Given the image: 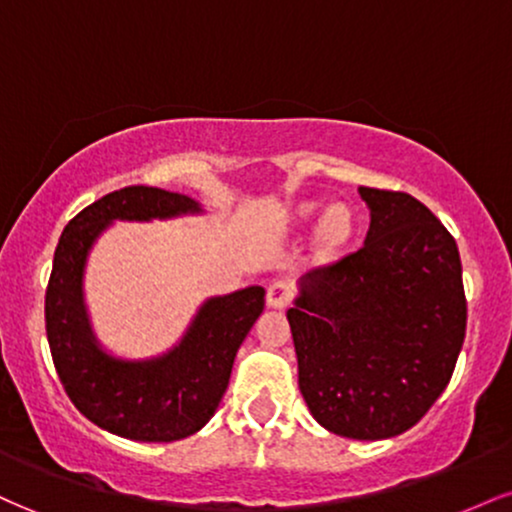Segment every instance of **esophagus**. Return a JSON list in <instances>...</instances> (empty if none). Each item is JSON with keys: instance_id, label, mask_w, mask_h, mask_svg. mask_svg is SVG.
Wrapping results in <instances>:
<instances>
[{"instance_id": "1", "label": "esophagus", "mask_w": 512, "mask_h": 512, "mask_svg": "<svg viewBox=\"0 0 512 512\" xmlns=\"http://www.w3.org/2000/svg\"><path fill=\"white\" fill-rule=\"evenodd\" d=\"M293 298V286L291 281L286 279H276L267 286V305L269 308H286Z\"/></svg>"}]
</instances>
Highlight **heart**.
Masks as SVG:
<instances>
[{
  "label": "heart",
  "mask_w": 512,
  "mask_h": 512,
  "mask_svg": "<svg viewBox=\"0 0 512 512\" xmlns=\"http://www.w3.org/2000/svg\"><path fill=\"white\" fill-rule=\"evenodd\" d=\"M313 211H315L313 204H305L298 214H301V219H308V216H313ZM349 231H351V216L342 204H337V207H330L325 211V216H322V223H320V238L322 243H325V248H337V245L349 236Z\"/></svg>",
  "instance_id": "1"
}]
</instances>
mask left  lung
<instances>
[{
  "mask_svg": "<svg viewBox=\"0 0 512 512\" xmlns=\"http://www.w3.org/2000/svg\"><path fill=\"white\" fill-rule=\"evenodd\" d=\"M366 243L301 279L289 325L298 387L327 431H409L445 390L467 330L455 238L407 192L358 187Z\"/></svg>",
  "mask_w": 512,
  "mask_h": 512,
  "instance_id": "8db88e82",
  "label": "left lung"
}]
</instances>
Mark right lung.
Instances as JSON below:
<instances>
[{"instance_id":"add662e5","label":"right lung","mask_w":512,"mask_h":512,"mask_svg":"<svg viewBox=\"0 0 512 512\" xmlns=\"http://www.w3.org/2000/svg\"><path fill=\"white\" fill-rule=\"evenodd\" d=\"M192 197L132 185L88 204L64 226L45 291V332L52 363L74 407L105 431L142 443L192 436L214 416L233 358L264 310L262 286L209 298L168 354L125 361L105 354L88 322L84 267L96 238L113 221L199 214Z\"/></svg>"}]
</instances>
